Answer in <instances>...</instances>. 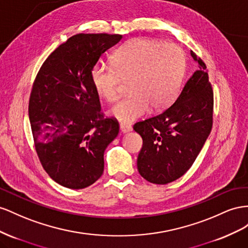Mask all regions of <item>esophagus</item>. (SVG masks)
Here are the masks:
<instances>
[{"label": "esophagus", "instance_id": "34e87169", "mask_svg": "<svg viewBox=\"0 0 248 248\" xmlns=\"http://www.w3.org/2000/svg\"><path fill=\"white\" fill-rule=\"evenodd\" d=\"M132 131V126L126 124H120V132L122 133H128Z\"/></svg>", "mask_w": 248, "mask_h": 248}]
</instances>
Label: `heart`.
<instances>
[{
  "mask_svg": "<svg viewBox=\"0 0 248 248\" xmlns=\"http://www.w3.org/2000/svg\"><path fill=\"white\" fill-rule=\"evenodd\" d=\"M112 66L96 64L91 81L96 93L108 102L118 98L119 84L130 81V95L117 103L110 114L124 124L144 115L148 108L161 111L178 97L186 69L183 49L174 44L133 38L111 56Z\"/></svg>",
  "mask_w": 248,
  "mask_h": 248,
  "instance_id": "heart-1",
  "label": "heart"
}]
</instances>
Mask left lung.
I'll return each instance as SVG.
<instances>
[{"label": "left lung", "mask_w": 248, "mask_h": 248, "mask_svg": "<svg viewBox=\"0 0 248 248\" xmlns=\"http://www.w3.org/2000/svg\"><path fill=\"white\" fill-rule=\"evenodd\" d=\"M200 69L176 101L160 114L134 124L142 137L138 171L146 181L165 185L192 166L213 125L214 94L204 62L191 52Z\"/></svg>", "instance_id": "1"}]
</instances>
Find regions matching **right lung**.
<instances>
[{"label":"right lung","mask_w":248,"mask_h":248,"mask_svg":"<svg viewBox=\"0 0 248 248\" xmlns=\"http://www.w3.org/2000/svg\"><path fill=\"white\" fill-rule=\"evenodd\" d=\"M122 37L74 35L48 56L35 78L29 100L35 150L46 173L63 187L83 189L100 179L106 147L118 135L116 118L101 112L91 70Z\"/></svg>","instance_id":"obj_1"}]
</instances>
